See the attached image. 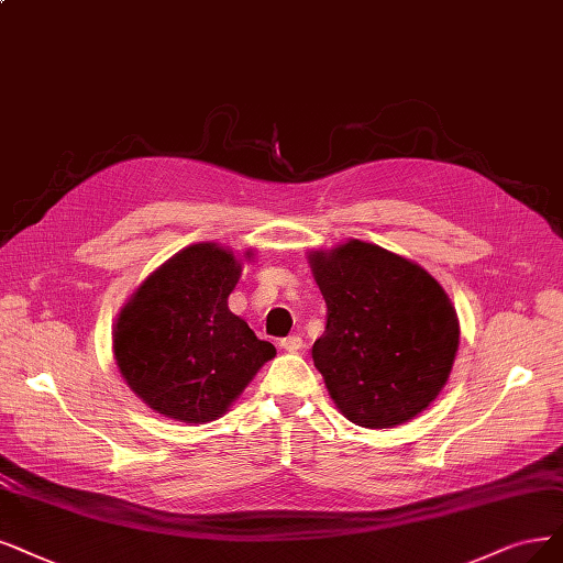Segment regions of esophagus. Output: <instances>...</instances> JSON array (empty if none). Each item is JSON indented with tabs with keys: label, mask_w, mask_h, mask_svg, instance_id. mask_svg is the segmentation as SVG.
Wrapping results in <instances>:
<instances>
[{
	"label": "esophagus",
	"mask_w": 563,
	"mask_h": 563,
	"mask_svg": "<svg viewBox=\"0 0 563 563\" xmlns=\"http://www.w3.org/2000/svg\"><path fill=\"white\" fill-rule=\"evenodd\" d=\"M280 347L287 352H299L303 347V339L301 336H287L280 341Z\"/></svg>",
	"instance_id": "esophagus-1"
}]
</instances>
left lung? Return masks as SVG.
<instances>
[{
  "label": "left lung",
  "mask_w": 563,
  "mask_h": 563,
  "mask_svg": "<svg viewBox=\"0 0 563 563\" xmlns=\"http://www.w3.org/2000/svg\"><path fill=\"white\" fill-rule=\"evenodd\" d=\"M327 303L313 362L350 422L391 429L445 387L460 347L456 310L429 271L350 239L308 253Z\"/></svg>",
  "instance_id": "1"
}]
</instances>
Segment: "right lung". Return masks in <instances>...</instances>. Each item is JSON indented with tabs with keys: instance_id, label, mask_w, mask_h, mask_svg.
Returning <instances> with one entry per match:
<instances>
[{
	"instance_id": "right-lung-1",
	"label": "right lung",
	"mask_w": 563,
	"mask_h": 563,
	"mask_svg": "<svg viewBox=\"0 0 563 563\" xmlns=\"http://www.w3.org/2000/svg\"><path fill=\"white\" fill-rule=\"evenodd\" d=\"M253 257V250L243 260ZM241 260L218 243H195L166 260L122 306L113 327L120 376L136 397L185 424L213 422L255 373L276 357L227 306Z\"/></svg>"
}]
</instances>
